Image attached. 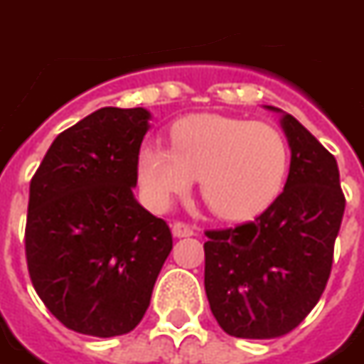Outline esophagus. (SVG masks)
I'll use <instances>...</instances> for the list:
<instances>
[{
	"instance_id": "esophagus-1",
	"label": "esophagus",
	"mask_w": 364,
	"mask_h": 364,
	"mask_svg": "<svg viewBox=\"0 0 364 364\" xmlns=\"http://www.w3.org/2000/svg\"><path fill=\"white\" fill-rule=\"evenodd\" d=\"M171 232H173V236H177V238H183V236H193L195 235V226L185 225V223H173V226H171Z\"/></svg>"
}]
</instances>
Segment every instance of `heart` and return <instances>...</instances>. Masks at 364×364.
I'll use <instances>...</instances> for the list:
<instances>
[{"label":"heart","mask_w":364,"mask_h":364,"mask_svg":"<svg viewBox=\"0 0 364 364\" xmlns=\"http://www.w3.org/2000/svg\"><path fill=\"white\" fill-rule=\"evenodd\" d=\"M173 147L146 144L138 179L147 205L164 210L199 177L207 207L225 220L256 217L288 175V144L278 128L220 114L187 116L171 128Z\"/></svg>","instance_id":"heart-1"}]
</instances>
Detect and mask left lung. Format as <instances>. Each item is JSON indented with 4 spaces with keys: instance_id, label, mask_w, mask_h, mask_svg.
<instances>
[{
    "instance_id": "obj_1",
    "label": "left lung",
    "mask_w": 364,
    "mask_h": 364,
    "mask_svg": "<svg viewBox=\"0 0 364 364\" xmlns=\"http://www.w3.org/2000/svg\"><path fill=\"white\" fill-rule=\"evenodd\" d=\"M279 112L289 173L252 223L207 230L205 291L223 331L240 339L282 337L306 319L331 274L345 197L335 157L299 122Z\"/></svg>"
}]
</instances>
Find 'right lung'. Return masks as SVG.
I'll list each match as a JSON object with an SVG mask.
<instances>
[{
  "label": "right lung",
  "mask_w": 364,
  "mask_h": 364,
  "mask_svg": "<svg viewBox=\"0 0 364 364\" xmlns=\"http://www.w3.org/2000/svg\"><path fill=\"white\" fill-rule=\"evenodd\" d=\"M146 108H100L58 134L29 187L25 254L33 288L60 323L129 333L149 307L171 230L134 197Z\"/></svg>",
  "instance_id": "obj_1"
}]
</instances>
